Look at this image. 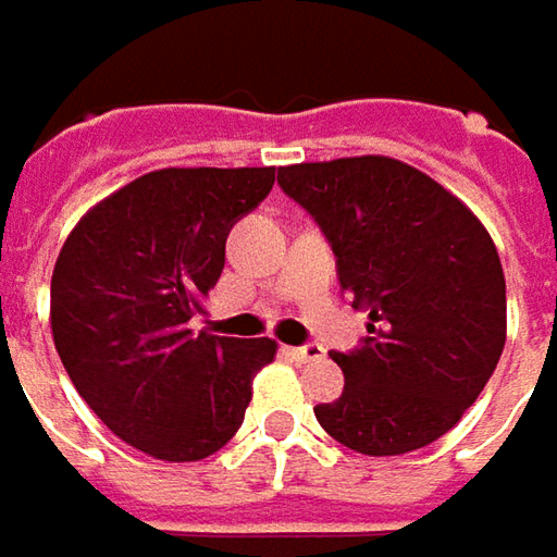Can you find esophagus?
<instances>
[{
    "mask_svg": "<svg viewBox=\"0 0 557 557\" xmlns=\"http://www.w3.org/2000/svg\"><path fill=\"white\" fill-rule=\"evenodd\" d=\"M289 355L296 357V360H301V363H311V360H320L326 351H323V345L311 342V345H301V348H289Z\"/></svg>",
    "mask_w": 557,
    "mask_h": 557,
    "instance_id": "1",
    "label": "esophagus"
}]
</instances>
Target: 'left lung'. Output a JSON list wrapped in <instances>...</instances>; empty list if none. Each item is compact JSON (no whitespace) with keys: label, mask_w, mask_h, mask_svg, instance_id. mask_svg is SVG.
Returning a JSON list of instances; mask_svg holds the SVG:
<instances>
[{"label":"left lung","mask_w":557,"mask_h":557,"mask_svg":"<svg viewBox=\"0 0 557 557\" xmlns=\"http://www.w3.org/2000/svg\"><path fill=\"white\" fill-rule=\"evenodd\" d=\"M277 184L336 252L338 286L370 323L333 355L345 392L314 407L363 456L447 434L484 392L506 345V277L487 227L459 197L392 157L283 165Z\"/></svg>","instance_id":"8db88e82"}]
</instances>
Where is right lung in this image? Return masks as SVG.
<instances>
[{"instance_id": "1", "label": "right lung", "mask_w": 557, "mask_h": 557, "mask_svg": "<svg viewBox=\"0 0 557 557\" xmlns=\"http://www.w3.org/2000/svg\"><path fill=\"white\" fill-rule=\"evenodd\" d=\"M274 187L261 169H160L91 206L51 274V336L79 397L120 441L197 462L243 425L274 338L194 333L224 243Z\"/></svg>"}]
</instances>
